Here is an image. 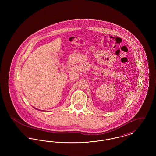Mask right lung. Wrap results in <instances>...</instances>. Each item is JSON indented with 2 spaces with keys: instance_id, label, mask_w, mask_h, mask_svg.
Masks as SVG:
<instances>
[{
  "instance_id": "obj_1",
  "label": "right lung",
  "mask_w": 156,
  "mask_h": 156,
  "mask_svg": "<svg viewBox=\"0 0 156 156\" xmlns=\"http://www.w3.org/2000/svg\"><path fill=\"white\" fill-rule=\"evenodd\" d=\"M35 109H36V108H35Z\"/></svg>"
}]
</instances>
